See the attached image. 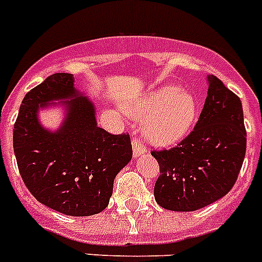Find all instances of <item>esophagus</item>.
Returning <instances> with one entry per match:
<instances>
[{"label": "esophagus", "instance_id": "obj_1", "mask_svg": "<svg viewBox=\"0 0 262 262\" xmlns=\"http://www.w3.org/2000/svg\"><path fill=\"white\" fill-rule=\"evenodd\" d=\"M132 145H133V156L137 159V157L142 156L145 153V146L142 145L141 141L138 138H133L132 140Z\"/></svg>", "mask_w": 262, "mask_h": 262}]
</instances>
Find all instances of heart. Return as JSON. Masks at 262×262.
Segmentation results:
<instances>
[{"instance_id": "1", "label": "heart", "mask_w": 262, "mask_h": 262, "mask_svg": "<svg viewBox=\"0 0 262 262\" xmlns=\"http://www.w3.org/2000/svg\"><path fill=\"white\" fill-rule=\"evenodd\" d=\"M136 120H145L142 133L156 146H172L192 129L198 116L196 99L178 86H164L152 91L127 109Z\"/></svg>"}]
</instances>
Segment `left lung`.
Wrapping results in <instances>:
<instances>
[{
  "label": "left lung",
  "mask_w": 262,
  "mask_h": 262,
  "mask_svg": "<svg viewBox=\"0 0 262 262\" xmlns=\"http://www.w3.org/2000/svg\"><path fill=\"white\" fill-rule=\"evenodd\" d=\"M207 98L193 130L171 149L153 150L160 165L155 199L171 211H195L235 184L246 152L241 99L207 75Z\"/></svg>",
  "instance_id": "1"
}]
</instances>
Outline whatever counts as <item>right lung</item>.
<instances>
[{
	"label": "right lung",
	"instance_id": "1",
	"mask_svg": "<svg viewBox=\"0 0 262 262\" xmlns=\"http://www.w3.org/2000/svg\"><path fill=\"white\" fill-rule=\"evenodd\" d=\"M71 74H54L21 102L13 129L17 165L25 186L47 207L64 215L89 216L109 205L117 173L132 160L129 135L98 127L95 106L74 86ZM65 106L56 131L41 125L38 112Z\"/></svg>",
	"mask_w": 262,
	"mask_h": 262
}]
</instances>
